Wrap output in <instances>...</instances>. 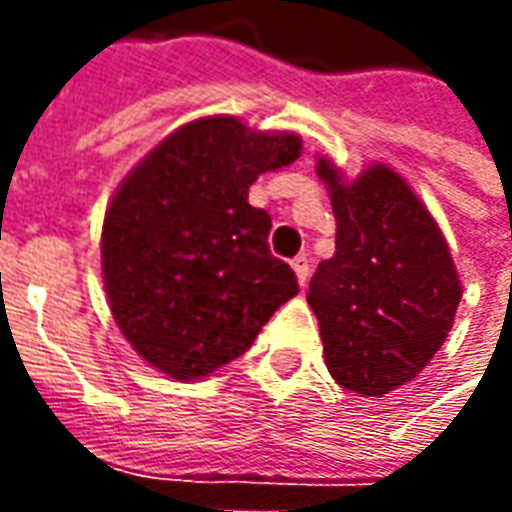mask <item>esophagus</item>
<instances>
[{
	"label": "esophagus",
	"mask_w": 512,
	"mask_h": 512,
	"mask_svg": "<svg viewBox=\"0 0 512 512\" xmlns=\"http://www.w3.org/2000/svg\"><path fill=\"white\" fill-rule=\"evenodd\" d=\"M290 266L296 271V277H299V285L304 288L307 285V279H310V257L307 255H299L290 260Z\"/></svg>",
	"instance_id": "1"
}]
</instances>
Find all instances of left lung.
Here are the masks:
<instances>
[{"label": "left lung", "mask_w": 512, "mask_h": 512, "mask_svg": "<svg viewBox=\"0 0 512 512\" xmlns=\"http://www.w3.org/2000/svg\"><path fill=\"white\" fill-rule=\"evenodd\" d=\"M337 222L334 257L310 279L326 367L337 384L384 397L419 376L452 329L461 279L450 246L406 180L384 164L354 183L318 161Z\"/></svg>", "instance_id": "1"}]
</instances>
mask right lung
I'll return each mask as SVG.
<instances>
[{"mask_svg":"<svg viewBox=\"0 0 512 512\" xmlns=\"http://www.w3.org/2000/svg\"><path fill=\"white\" fill-rule=\"evenodd\" d=\"M296 134L202 117L150 150L112 197L101 235L109 307L134 351L191 381L252 348L277 307L299 293L271 255V216L249 205L257 175L288 167Z\"/></svg>","mask_w":512,"mask_h":512,"instance_id":"obj_1","label":"right lung"}]
</instances>
